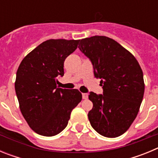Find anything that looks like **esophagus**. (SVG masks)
<instances>
[{
    "label": "esophagus",
    "mask_w": 158,
    "mask_h": 158,
    "mask_svg": "<svg viewBox=\"0 0 158 158\" xmlns=\"http://www.w3.org/2000/svg\"><path fill=\"white\" fill-rule=\"evenodd\" d=\"M88 97H89V95H88V93H82V98H83L84 100H86V99H88Z\"/></svg>",
    "instance_id": "1"
}]
</instances>
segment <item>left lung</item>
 <instances>
[{
    "mask_svg": "<svg viewBox=\"0 0 158 158\" xmlns=\"http://www.w3.org/2000/svg\"><path fill=\"white\" fill-rule=\"evenodd\" d=\"M78 47L91 60L104 89L103 95H89L93 104L88 114L91 126L104 137L120 136L135 119L143 99L142 68L130 51L106 36L82 39Z\"/></svg>",
    "mask_w": 158,
    "mask_h": 158,
    "instance_id": "left-lung-1",
    "label": "left lung"
}]
</instances>
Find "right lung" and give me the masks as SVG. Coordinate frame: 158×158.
Listing matches in <instances>:
<instances>
[{"instance_id": "right-lung-1", "label": "right lung", "mask_w": 158, "mask_h": 158, "mask_svg": "<svg viewBox=\"0 0 158 158\" xmlns=\"http://www.w3.org/2000/svg\"><path fill=\"white\" fill-rule=\"evenodd\" d=\"M79 40H48L23 58L16 72L15 89L19 109L31 128L51 137L66 127L72 110L82 99L78 89L57 87L65 59Z\"/></svg>"}]
</instances>
